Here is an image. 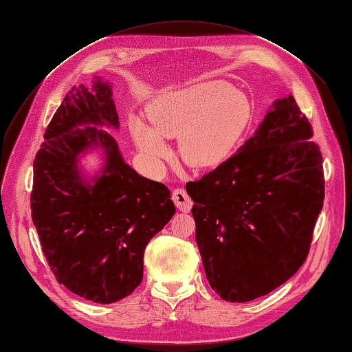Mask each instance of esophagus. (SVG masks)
<instances>
[{
	"label": "esophagus",
	"instance_id": "34e87169",
	"mask_svg": "<svg viewBox=\"0 0 352 352\" xmlns=\"http://www.w3.org/2000/svg\"><path fill=\"white\" fill-rule=\"evenodd\" d=\"M173 202L176 204V207L179 210H182L184 212H189L190 208H192V199H190V197L188 195L186 190L184 188H177L173 190Z\"/></svg>",
	"mask_w": 352,
	"mask_h": 352
}]
</instances>
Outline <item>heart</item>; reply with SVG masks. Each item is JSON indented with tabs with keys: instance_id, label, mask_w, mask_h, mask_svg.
<instances>
[{
	"instance_id": "heart-1",
	"label": "heart",
	"mask_w": 352,
	"mask_h": 352,
	"mask_svg": "<svg viewBox=\"0 0 352 352\" xmlns=\"http://www.w3.org/2000/svg\"><path fill=\"white\" fill-rule=\"evenodd\" d=\"M251 116L252 104L243 92L225 80H204L162 94L148 109L150 122L133 116L129 129L136 146L153 163L170 153L164 138H179L188 164L210 167L229 157Z\"/></svg>"
}]
</instances>
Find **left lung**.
Listing matches in <instances>:
<instances>
[{"label": "left lung", "mask_w": 352, "mask_h": 352, "mask_svg": "<svg viewBox=\"0 0 352 352\" xmlns=\"http://www.w3.org/2000/svg\"><path fill=\"white\" fill-rule=\"evenodd\" d=\"M292 95L186 190L210 286L223 300L267 295L304 264L324 201L323 157Z\"/></svg>", "instance_id": "obj_1"}]
</instances>
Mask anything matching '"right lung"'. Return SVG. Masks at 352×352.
Wrapping results in <instances>:
<instances>
[{
    "instance_id": "1",
    "label": "right lung",
    "mask_w": 352,
    "mask_h": 352,
    "mask_svg": "<svg viewBox=\"0 0 352 352\" xmlns=\"http://www.w3.org/2000/svg\"><path fill=\"white\" fill-rule=\"evenodd\" d=\"M111 87H73L45 131L34 162L32 220L58 283L85 300L111 304L144 276L145 247L176 212L166 185L123 162L114 138L95 126L119 127ZM85 124V129L80 126ZM94 144L106 154L102 175L87 183L78 155Z\"/></svg>"
}]
</instances>
